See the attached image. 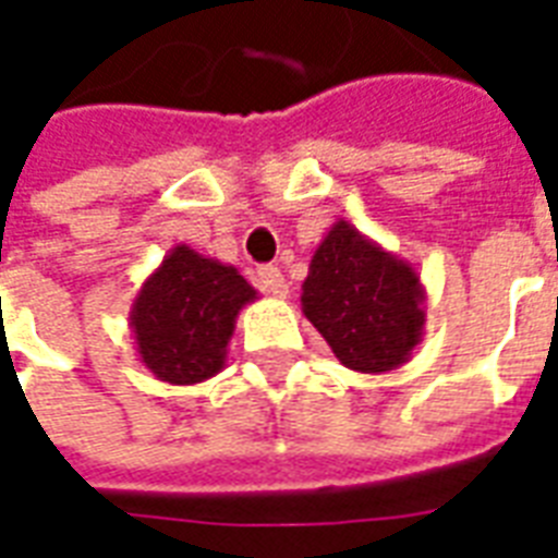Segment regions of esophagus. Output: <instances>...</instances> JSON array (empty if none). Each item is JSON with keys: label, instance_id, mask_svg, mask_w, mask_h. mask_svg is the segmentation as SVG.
Masks as SVG:
<instances>
[{"label": "esophagus", "instance_id": "obj_1", "mask_svg": "<svg viewBox=\"0 0 558 558\" xmlns=\"http://www.w3.org/2000/svg\"><path fill=\"white\" fill-rule=\"evenodd\" d=\"M256 287L266 292V295H275V299H283L290 287H287V278L280 275V268L263 266L256 268Z\"/></svg>", "mask_w": 558, "mask_h": 558}]
</instances>
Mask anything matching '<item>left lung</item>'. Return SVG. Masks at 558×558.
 <instances>
[{"mask_svg": "<svg viewBox=\"0 0 558 558\" xmlns=\"http://www.w3.org/2000/svg\"><path fill=\"white\" fill-rule=\"evenodd\" d=\"M427 290L410 259L367 239L350 220L331 223L302 283V311L343 367L388 374L424 338Z\"/></svg>", "mask_w": 558, "mask_h": 558, "instance_id": "8db88e82", "label": "left lung"}]
</instances>
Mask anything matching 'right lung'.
Wrapping results in <instances>:
<instances>
[{"mask_svg":"<svg viewBox=\"0 0 558 558\" xmlns=\"http://www.w3.org/2000/svg\"><path fill=\"white\" fill-rule=\"evenodd\" d=\"M256 290L239 268L175 244L131 304L140 364L160 383L196 386L227 367L235 319Z\"/></svg>","mask_w":558,"mask_h":558,"instance_id":"right-lung-1","label":"right lung"}]
</instances>
